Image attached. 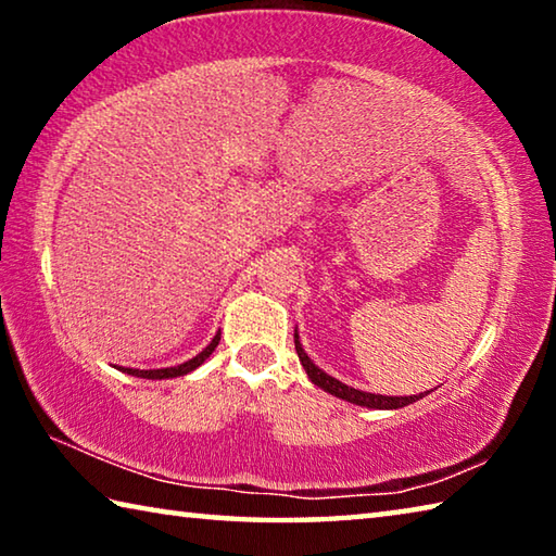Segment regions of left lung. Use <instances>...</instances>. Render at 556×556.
<instances>
[{"label": "left lung", "instance_id": "1", "mask_svg": "<svg viewBox=\"0 0 556 556\" xmlns=\"http://www.w3.org/2000/svg\"><path fill=\"white\" fill-rule=\"evenodd\" d=\"M294 345H296V355L301 365H304V370L308 375V380L314 384H318L324 392L333 394V397H341L351 404H357V407H368V409H400V407H407V404L417 402L425 397L427 392L421 394H409V397H388V394H372V392H363V390H355V388H348L341 380L331 378V375H326L318 365H314L312 357L304 353V348H301L299 341V333L294 331Z\"/></svg>", "mask_w": 556, "mask_h": 556}]
</instances>
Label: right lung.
I'll use <instances>...</instances> for the list:
<instances>
[{
    "label": "right lung",
    "mask_w": 556,
    "mask_h": 556,
    "mask_svg": "<svg viewBox=\"0 0 556 556\" xmlns=\"http://www.w3.org/2000/svg\"><path fill=\"white\" fill-rule=\"evenodd\" d=\"M220 343V333L213 336V341L203 348V351L191 357V361H186L181 365H174V368H162V370H137V368H122V372L127 375H135V378H147V380H166V378H181V375L193 372L199 365L205 363V357H211V353L215 351V345Z\"/></svg>",
    "instance_id": "add662e5"
}]
</instances>
